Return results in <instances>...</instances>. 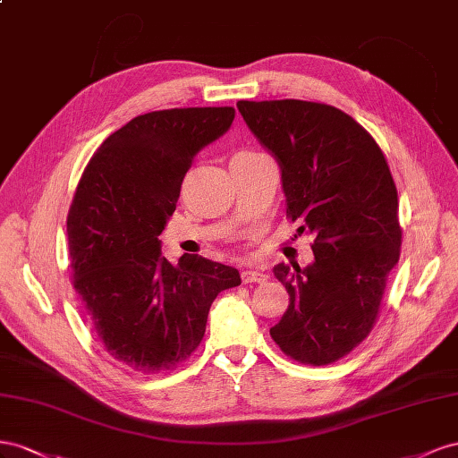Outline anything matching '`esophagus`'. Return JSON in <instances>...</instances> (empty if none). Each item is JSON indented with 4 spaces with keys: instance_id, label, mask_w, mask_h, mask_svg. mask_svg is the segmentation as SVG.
<instances>
[{
    "instance_id": "34e87169",
    "label": "esophagus",
    "mask_w": 458,
    "mask_h": 458,
    "mask_svg": "<svg viewBox=\"0 0 458 458\" xmlns=\"http://www.w3.org/2000/svg\"><path fill=\"white\" fill-rule=\"evenodd\" d=\"M267 274L263 270H257V268H245L242 272V280L243 284H263L267 282Z\"/></svg>"
}]
</instances>
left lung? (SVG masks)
Here are the masks:
<instances>
[{
  "instance_id": "8db88e82",
  "label": "left lung",
  "mask_w": 458,
  "mask_h": 458,
  "mask_svg": "<svg viewBox=\"0 0 458 458\" xmlns=\"http://www.w3.org/2000/svg\"><path fill=\"white\" fill-rule=\"evenodd\" d=\"M238 109L282 168L287 218L315 236V263L274 267L290 305L270 335L297 362L332 364L372 332L401 255L394 176L376 140L332 106L274 99Z\"/></svg>"
}]
</instances>
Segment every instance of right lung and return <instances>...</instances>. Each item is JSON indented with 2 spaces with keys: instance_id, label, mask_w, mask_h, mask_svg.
<instances>
[{
  "instance_id": "obj_1",
  "label": "right lung",
  "mask_w": 458,
  "mask_h": 458,
  "mask_svg": "<svg viewBox=\"0 0 458 458\" xmlns=\"http://www.w3.org/2000/svg\"><path fill=\"white\" fill-rule=\"evenodd\" d=\"M233 107L140 114L101 143L67 216L72 285L91 330L113 359L141 374L176 369L199 347L208 309L240 272L199 255L171 263L161 232L182 180Z\"/></svg>"
}]
</instances>
